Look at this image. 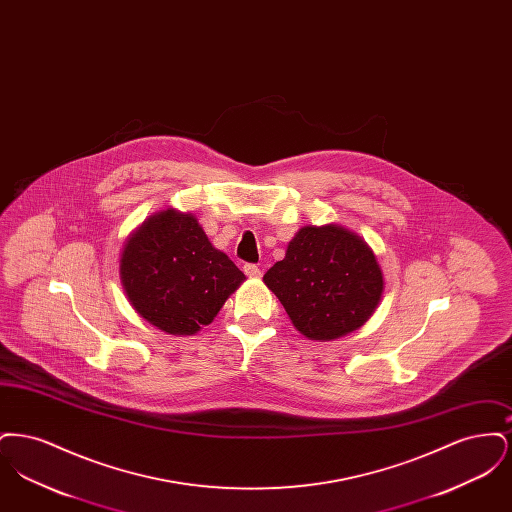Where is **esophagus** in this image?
I'll use <instances>...</instances> for the list:
<instances>
[{
  "mask_svg": "<svg viewBox=\"0 0 512 512\" xmlns=\"http://www.w3.org/2000/svg\"><path fill=\"white\" fill-rule=\"evenodd\" d=\"M244 272L249 278H259V276H261V268L257 267V265H253V263L244 265Z\"/></svg>",
  "mask_w": 512,
  "mask_h": 512,
  "instance_id": "obj_1",
  "label": "esophagus"
}]
</instances>
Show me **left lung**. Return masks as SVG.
<instances>
[{"instance_id": "obj_1", "label": "left lung", "mask_w": 512, "mask_h": 512, "mask_svg": "<svg viewBox=\"0 0 512 512\" xmlns=\"http://www.w3.org/2000/svg\"><path fill=\"white\" fill-rule=\"evenodd\" d=\"M263 280L309 340H336L357 330L384 290L370 247L336 224L301 228Z\"/></svg>"}]
</instances>
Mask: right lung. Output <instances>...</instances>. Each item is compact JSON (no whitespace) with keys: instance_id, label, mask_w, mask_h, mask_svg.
Here are the masks:
<instances>
[{"instance_id":"obj_1","label":"right lung","mask_w":512,"mask_h":512,"mask_svg":"<svg viewBox=\"0 0 512 512\" xmlns=\"http://www.w3.org/2000/svg\"><path fill=\"white\" fill-rule=\"evenodd\" d=\"M244 278L192 215L172 209L144 222L122 251V286L132 307L169 334L209 324Z\"/></svg>"}]
</instances>
